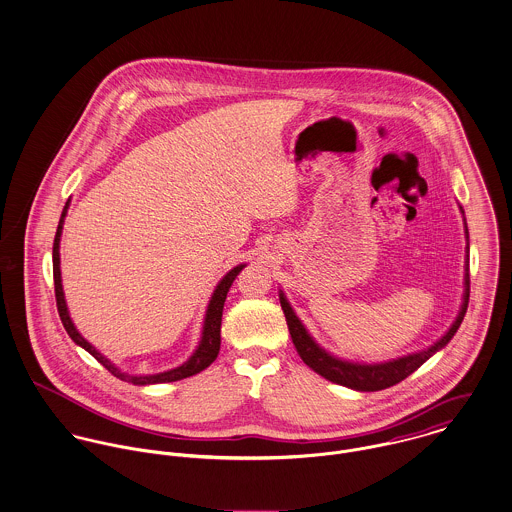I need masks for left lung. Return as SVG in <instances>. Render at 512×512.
<instances>
[{
	"mask_svg": "<svg viewBox=\"0 0 512 512\" xmlns=\"http://www.w3.org/2000/svg\"><path fill=\"white\" fill-rule=\"evenodd\" d=\"M465 238H467V227H465ZM467 272L469 270H467V262H465L464 303H462V309H460L454 325L450 326V330L434 346L420 350L417 354H409V356H403V358H397L391 362H383V364H356V362H346V360L330 356L311 338V334L297 319V315L293 313L291 305L287 303V299L281 291H279V303H281V309H283V315L287 321L291 340L297 348V354L313 372L323 375L332 383H338V385H344V387H350L356 391H381V389H387V387L403 381L411 373L417 372L430 356H434L438 350H442L452 340V336L458 332V328L464 321L467 303H469V274Z\"/></svg>",
	"mask_w": 512,
	"mask_h": 512,
	"instance_id": "8db88e82",
	"label": "left lung"
}]
</instances>
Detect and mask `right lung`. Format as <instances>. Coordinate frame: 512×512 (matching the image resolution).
<instances>
[{
  "label": "right lung",
  "instance_id": "right-lung-1",
  "mask_svg": "<svg viewBox=\"0 0 512 512\" xmlns=\"http://www.w3.org/2000/svg\"><path fill=\"white\" fill-rule=\"evenodd\" d=\"M66 211H68V201L64 205V211H62V217H60V223H58V229H56V236H54V244H52V274H54V295H56V307H58V315H60V321L66 328V332L70 334V338L82 346L84 350H88L92 354L93 358L107 370V372L113 373L115 377L123 379V381H129L133 385H152V383H170V381H180V379H186L189 375H195V373L203 372L205 368H209L219 350H221V319H223V307H225V299H227V293L233 285L234 278L238 276V272L244 268V264L233 268L225 278L219 281V285L215 287L213 295H211V301L207 305V311H205V321H203V330H201V340H199V346L197 350L189 356V360L184 362L182 366L174 368V370H168V372L152 373V375H129V373L121 372L119 368H115V364H111L103 354H99L92 344L76 330V326L72 323L70 315H68V307H66V299H64V291H62V278H60V234H62V225H64V217H66Z\"/></svg>",
  "mask_w": 512,
  "mask_h": 512
}]
</instances>
